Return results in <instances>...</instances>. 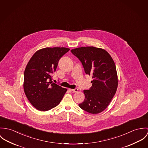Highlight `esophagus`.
<instances>
[{
  "mask_svg": "<svg viewBox=\"0 0 148 148\" xmlns=\"http://www.w3.org/2000/svg\"><path fill=\"white\" fill-rule=\"evenodd\" d=\"M71 91H72L73 92H78V88H75V89H71Z\"/></svg>",
  "mask_w": 148,
  "mask_h": 148,
  "instance_id": "obj_1",
  "label": "esophagus"
}]
</instances>
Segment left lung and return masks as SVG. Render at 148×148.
Returning a JSON list of instances; mask_svg holds the SVG:
<instances>
[{
	"mask_svg": "<svg viewBox=\"0 0 148 148\" xmlns=\"http://www.w3.org/2000/svg\"><path fill=\"white\" fill-rule=\"evenodd\" d=\"M81 61L86 74L92 75V87L83 90L85 98L79 106L92 114L101 112L115 95L118 78L115 62L110 54L102 48L82 47L71 50Z\"/></svg>",
	"mask_w": 148,
	"mask_h": 148,
	"instance_id": "obj_1",
	"label": "left lung"
}]
</instances>
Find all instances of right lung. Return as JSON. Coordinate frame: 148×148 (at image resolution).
<instances>
[{
  "label": "right lung",
  "mask_w": 148,
  "mask_h": 148,
  "mask_svg": "<svg viewBox=\"0 0 148 148\" xmlns=\"http://www.w3.org/2000/svg\"><path fill=\"white\" fill-rule=\"evenodd\" d=\"M67 48H45L36 51L27 64L23 87L27 98L34 107L47 111L61 102L67 89L52 83V73L56 70L61 57Z\"/></svg>",
  "instance_id": "add662e5"
}]
</instances>
